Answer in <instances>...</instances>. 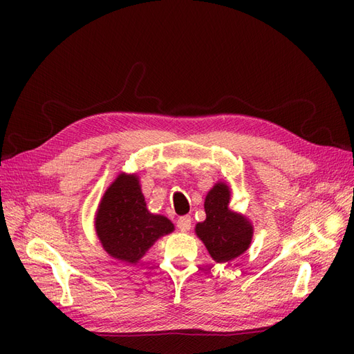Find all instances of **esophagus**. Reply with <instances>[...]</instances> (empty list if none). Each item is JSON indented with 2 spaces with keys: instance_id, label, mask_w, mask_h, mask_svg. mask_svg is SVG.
<instances>
[{
  "instance_id": "34e87169",
  "label": "esophagus",
  "mask_w": 354,
  "mask_h": 354,
  "mask_svg": "<svg viewBox=\"0 0 354 354\" xmlns=\"http://www.w3.org/2000/svg\"><path fill=\"white\" fill-rule=\"evenodd\" d=\"M190 226H192V218H190L189 216L180 217V218L177 220V227H178V230H181V232L190 230Z\"/></svg>"
}]
</instances>
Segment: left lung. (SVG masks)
<instances>
[{"mask_svg": "<svg viewBox=\"0 0 354 354\" xmlns=\"http://www.w3.org/2000/svg\"><path fill=\"white\" fill-rule=\"evenodd\" d=\"M230 189L214 186L205 198V221L196 224V234L217 263H227L243 254L252 239V226L241 214L229 209Z\"/></svg>", "mask_w": 354, "mask_h": 354, "instance_id": "8db88e82", "label": "left lung"}]
</instances>
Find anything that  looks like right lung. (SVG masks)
<instances>
[{"label":"right lung","instance_id":"right-lung-1","mask_svg":"<svg viewBox=\"0 0 354 354\" xmlns=\"http://www.w3.org/2000/svg\"><path fill=\"white\" fill-rule=\"evenodd\" d=\"M173 230L167 217L147 211L136 176H118L104 192L95 216V232L104 251L131 264L140 260L158 238Z\"/></svg>","mask_w":354,"mask_h":354}]
</instances>
